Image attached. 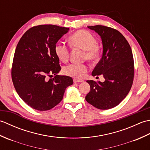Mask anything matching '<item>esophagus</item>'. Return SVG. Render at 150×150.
Here are the masks:
<instances>
[{
  "label": "esophagus",
  "instance_id": "obj_1",
  "mask_svg": "<svg viewBox=\"0 0 150 150\" xmlns=\"http://www.w3.org/2000/svg\"><path fill=\"white\" fill-rule=\"evenodd\" d=\"M73 82H74L75 83H79V82H84V81L81 80V79H73Z\"/></svg>",
  "mask_w": 150,
  "mask_h": 150
}]
</instances>
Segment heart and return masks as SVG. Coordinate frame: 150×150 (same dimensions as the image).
<instances>
[{"mask_svg":"<svg viewBox=\"0 0 150 150\" xmlns=\"http://www.w3.org/2000/svg\"><path fill=\"white\" fill-rule=\"evenodd\" d=\"M72 47L84 50V59L93 62L100 55V47L97 45V40L93 35L86 30L77 31L68 39ZM55 53L60 60L68 62L69 58V50L65 44L58 42L55 46ZM88 71V66L84 64H71L65 67L63 72L66 75L75 78H81Z\"/></svg>","mask_w":150,"mask_h":150,"instance_id":"b5f03b06","label":"heart"}]
</instances>
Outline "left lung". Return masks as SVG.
<instances>
[{"label": "left lung", "instance_id": "left-lung-1", "mask_svg": "<svg viewBox=\"0 0 150 150\" xmlns=\"http://www.w3.org/2000/svg\"><path fill=\"white\" fill-rule=\"evenodd\" d=\"M100 36L103 53L92 75H103L105 81H87L90 91L86 100L100 110H108L119 105L128 94L134 77V61L128 41L119 31L96 25L88 26Z\"/></svg>", "mask_w": 150, "mask_h": 150}]
</instances>
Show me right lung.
Masks as SVG:
<instances>
[{"instance_id":"1","label":"right lung","mask_w":150,"mask_h":150,"mask_svg":"<svg viewBox=\"0 0 150 150\" xmlns=\"http://www.w3.org/2000/svg\"><path fill=\"white\" fill-rule=\"evenodd\" d=\"M68 28L45 24L26 31L16 47L11 69L14 87L22 100L39 111H47L62 100L71 77L58 75L61 69L55 46ZM54 74L48 79L47 77Z\"/></svg>"}]
</instances>
